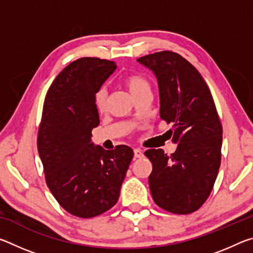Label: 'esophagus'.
<instances>
[{"label": "esophagus", "instance_id": "1", "mask_svg": "<svg viewBox=\"0 0 253 253\" xmlns=\"http://www.w3.org/2000/svg\"><path fill=\"white\" fill-rule=\"evenodd\" d=\"M134 156H135V158H140V157L144 156V154H143L142 151H140V149L135 148L134 149Z\"/></svg>", "mask_w": 253, "mask_h": 253}]
</instances>
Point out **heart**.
I'll return each mask as SVG.
<instances>
[{"label":"heart","instance_id":"obj_1","mask_svg":"<svg viewBox=\"0 0 253 253\" xmlns=\"http://www.w3.org/2000/svg\"><path fill=\"white\" fill-rule=\"evenodd\" d=\"M124 84L129 90L132 97H137L144 91H151V84H149L146 77L140 74H131L128 75L124 79ZM95 106L99 113H104L107 108V102H108V93L105 88H100L95 93Z\"/></svg>","mask_w":253,"mask_h":253}]
</instances>
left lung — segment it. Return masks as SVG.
I'll list each match as a JSON object with an SVG mask.
<instances>
[{"mask_svg":"<svg viewBox=\"0 0 253 253\" xmlns=\"http://www.w3.org/2000/svg\"><path fill=\"white\" fill-rule=\"evenodd\" d=\"M137 61L151 69L160 89V116L172 128L177 144L170 155L145 152L152 162L148 177L154 202L174 214L199 210L211 193L221 164L222 125L211 91L200 72L172 51L145 55Z\"/></svg>","mask_w":253,"mask_h":253,"instance_id":"1","label":"left lung"}]
</instances>
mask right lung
I'll return each mask as SVG.
<instances>
[{
    "label": "right lung",
    "mask_w": 253,
    "mask_h": 253,
    "mask_svg": "<svg viewBox=\"0 0 253 253\" xmlns=\"http://www.w3.org/2000/svg\"><path fill=\"white\" fill-rule=\"evenodd\" d=\"M116 68L109 60L80 58L60 72L44 99L38 152L46 185L67 212L83 219L117 203L134 157L126 145L106 151L91 142L99 125L93 98Z\"/></svg>",
    "instance_id": "1"
}]
</instances>
